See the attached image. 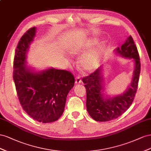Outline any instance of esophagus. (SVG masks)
Returning <instances> with one entry per match:
<instances>
[{
  "instance_id": "obj_1",
  "label": "esophagus",
  "mask_w": 151,
  "mask_h": 151,
  "mask_svg": "<svg viewBox=\"0 0 151 151\" xmlns=\"http://www.w3.org/2000/svg\"><path fill=\"white\" fill-rule=\"evenodd\" d=\"M81 83V80L80 78V77L79 76H77L76 78H75V83L78 84V83Z\"/></svg>"
}]
</instances>
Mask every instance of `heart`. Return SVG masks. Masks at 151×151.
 Returning <instances> with one entry per match:
<instances>
[{
	"instance_id": "1",
	"label": "heart",
	"mask_w": 151,
	"mask_h": 151,
	"mask_svg": "<svg viewBox=\"0 0 151 151\" xmlns=\"http://www.w3.org/2000/svg\"><path fill=\"white\" fill-rule=\"evenodd\" d=\"M96 41H87L81 43H74L69 47V52L72 55H79L95 44ZM105 47L103 45H99L92 49L86 52L79 59V64L86 71H90L96 68L101 61Z\"/></svg>"
}]
</instances>
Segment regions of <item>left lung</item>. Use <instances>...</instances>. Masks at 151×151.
I'll return each instance as SVG.
<instances>
[{
    "instance_id": "obj_1",
    "label": "left lung",
    "mask_w": 151,
    "mask_h": 151,
    "mask_svg": "<svg viewBox=\"0 0 151 151\" xmlns=\"http://www.w3.org/2000/svg\"><path fill=\"white\" fill-rule=\"evenodd\" d=\"M124 58H133L135 69L132 83L124 93L114 97L104 99L101 70L98 68L82 78L87 92L86 106L89 115L97 122H109L118 118L125 112L134 100L140 73V61L138 50L132 36H129L122 47L116 49Z\"/></svg>"
}]
</instances>
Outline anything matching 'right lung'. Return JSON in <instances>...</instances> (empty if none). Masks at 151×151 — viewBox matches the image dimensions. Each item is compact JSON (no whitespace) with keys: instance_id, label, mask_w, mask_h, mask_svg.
<instances>
[{"instance_id":"1","label":"right lung","mask_w":151,"mask_h":151,"mask_svg":"<svg viewBox=\"0 0 151 151\" xmlns=\"http://www.w3.org/2000/svg\"><path fill=\"white\" fill-rule=\"evenodd\" d=\"M35 29V27L29 28L16 47L13 80L23 110L38 122L51 123L63 114L68 94L74 86L75 77L70 71L54 68L34 73L24 65Z\"/></svg>"}]
</instances>
